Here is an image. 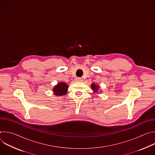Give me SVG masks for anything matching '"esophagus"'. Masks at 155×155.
Here are the masks:
<instances>
[{
  "instance_id": "34e87169",
  "label": "esophagus",
  "mask_w": 155,
  "mask_h": 155,
  "mask_svg": "<svg viewBox=\"0 0 155 155\" xmlns=\"http://www.w3.org/2000/svg\"><path fill=\"white\" fill-rule=\"evenodd\" d=\"M75 80L78 82H82L83 81V80L81 78H79V77H77L75 78Z\"/></svg>"
}]
</instances>
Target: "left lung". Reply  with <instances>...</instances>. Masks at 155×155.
Returning <instances> with one entry per match:
<instances>
[{"instance_id": "obj_1", "label": "left lung", "mask_w": 155, "mask_h": 155, "mask_svg": "<svg viewBox=\"0 0 155 155\" xmlns=\"http://www.w3.org/2000/svg\"><path fill=\"white\" fill-rule=\"evenodd\" d=\"M91 89L93 90L94 93H97V91H98V90H99V88L100 87H99V85H97V84H95V83H94L91 84Z\"/></svg>"}]
</instances>
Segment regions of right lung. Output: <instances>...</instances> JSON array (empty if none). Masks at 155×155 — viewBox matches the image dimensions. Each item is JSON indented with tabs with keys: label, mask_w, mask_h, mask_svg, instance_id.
I'll use <instances>...</instances> for the list:
<instances>
[{
	"label": "right lung",
	"mask_w": 155,
	"mask_h": 155,
	"mask_svg": "<svg viewBox=\"0 0 155 155\" xmlns=\"http://www.w3.org/2000/svg\"><path fill=\"white\" fill-rule=\"evenodd\" d=\"M68 85L64 82H60L58 83L53 89V91L54 94L57 96H62L65 95L68 93Z\"/></svg>",
	"instance_id": "right-lung-1"
}]
</instances>
